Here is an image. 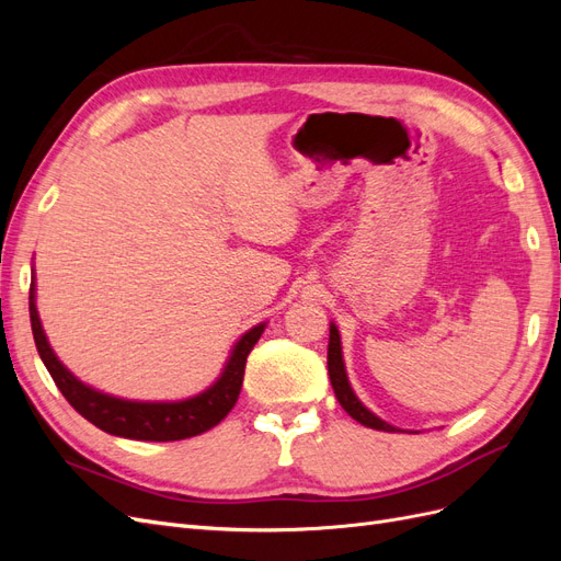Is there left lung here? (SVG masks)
I'll return each mask as SVG.
<instances>
[{
	"instance_id": "8db88e82",
	"label": "left lung",
	"mask_w": 561,
	"mask_h": 561,
	"mask_svg": "<svg viewBox=\"0 0 561 561\" xmlns=\"http://www.w3.org/2000/svg\"><path fill=\"white\" fill-rule=\"evenodd\" d=\"M328 371H330V381L334 388V396L339 404L344 407L348 416H353L358 423L367 428L383 431V433H402L400 428L390 426L383 419H379L375 412H369L367 407L360 402V398L353 393L348 375H346V365H344V353H342V336H339V330L334 322H330V344H328Z\"/></svg>"
}]
</instances>
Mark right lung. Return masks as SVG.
<instances>
[{
  "label": "right lung",
  "instance_id": "right-lung-1",
  "mask_svg": "<svg viewBox=\"0 0 561 561\" xmlns=\"http://www.w3.org/2000/svg\"><path fill=\"white\" fill-rule=\"evenodd\" d=\"M30 322L39 358L46 365L50 379L60 388L65 400L100 431L116 437L145 439V443H173V439L194 437L217 426L231 412L236 400H239L248 353L257 344V339L266 328V322H260V325H254L245 334H241L239 342L233 344L222 371H219V377L203 393L184 400L149 402L103 393V390L83 383L60 363L56 351L48 344V336L42 328V318L37 311L35 266H32L30 283Z\"/></svg>",
  "mask_w": 561,
  "mask_h": 561
}]
</instances>
